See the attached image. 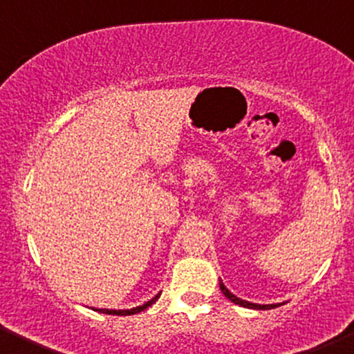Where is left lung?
<instances>
[{
    "instance_id": "left-lung-1",
    "label": "left lung",
    "mask_w": 354,
    "mask_h": 354,
    "mask_svg": "<svg viewBox=\"0 0 354 354\" xmlns=\"http://www.w3.org/2000/svg\"><path fill=\"white\" fill-rule=\"evenodd\" d=\"M220 289L221 292L225 294L226 299H230L231 302H234L236 305H241V307H246V308H256V310H269V308H274V307H279V304H270V305H259V304H251V302H246V300H241L238 299L236 295H233L231 292L226 289L225 283L220 281Z\"/></svg>"
}]
</instances>
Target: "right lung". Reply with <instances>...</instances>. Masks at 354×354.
I'll return each instance as SVG.
<instances>
[{"label": "right lung", "instance_id": "1", "mask_svg": "<svg viewBox=\"0 0 354 354\" xmlns=\"http://www.w3.org/2000/svg\"><path fill=\"white\" fill-rule=\"evenodd\" d=\"M159 295L160 294H157L156 297H152L149 302H146L144 305H139V307H136V308H131V310H108V308H97V312H100V313H108V315H134V313H139V312H142V310H146L147 307H149V305H152L156 302L157 299H159Z\"/></svg>", "mask_w": 354, "mask_h": 354}]
</instances>
